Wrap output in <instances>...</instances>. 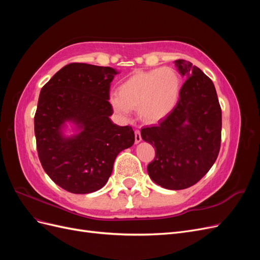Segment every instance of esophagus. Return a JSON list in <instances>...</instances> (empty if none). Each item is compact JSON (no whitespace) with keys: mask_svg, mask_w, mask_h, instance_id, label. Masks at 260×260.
<instances>
[{"mask_svg":"<svg viewBox=\"0 0 260 260\" xmlns=\"http://www.w3.org/2000/svg\"><path fill=\"white\" fill-rule=\"evenodd\" d=\"M135 138H136V143H140L141 141H142V137H141L140 130L135 131Z\"/></svg>","mask_w":260,"mask_h":260,"instance_id":"obj_1","label":"esophagus"}]
</instances>
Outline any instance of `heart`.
<instances>
[{"label":"heart","instance_id":"obj_1","mask_svg":"<svg viewBox=\"0 0 260 260\" xmlns=\"http://www.w3.org/2000/svg\"><path fill=\"white\" fill-rule=\"evenodd\" d=\"M180 88V77L176 70L156 68L131 75L120 83L118 94H112L109 102L122 118H129L132 108H138L141 119L155 123L174 111Z\"/></svg>","mask_w":260,"mask_h":260}]
</instances>
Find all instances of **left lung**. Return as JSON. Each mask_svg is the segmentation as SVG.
<instances>
[{
    "instance_id": "8db88e82",
    "label": "left lung",
    "mask_w": 260,
    "mask_h": 260,
    "mask_svg": "<svg viewBox=\"0 0 260 260\" xmlns=\"http://www.w3.org/2000/svg\"><path fill=\"white\" fill-rule=\"evenodd\" d=\"M175 64L185 78L179 101L158 124L141 130V137L156 148L148 176L168 190H183L198 183L216 161L221 143V107L215 85L192 62Z\"/></svg>"
}]
</instances>
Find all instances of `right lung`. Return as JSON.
I'll use <instances>...</instances> for the list:
<instances>
[{"instance_id":"add662e5","label":"right lung","mask_w":260,"mask_h":260,"mask_svg":"<svg viewBox=\"0 0 260 260\" xmlns=\"http://www.w3.org/2000/svg\"><path fill=\"white\" fill-rule=\"evenodd\" d=\"M118 72L112 67L72 62L41 89L35 115L39 159L61 188L88 194L103 187L117 155L135 143L129 125L113 123L109 88ZM67 121L78 133L63 135Z\"/></svg>"}]
</instances>
